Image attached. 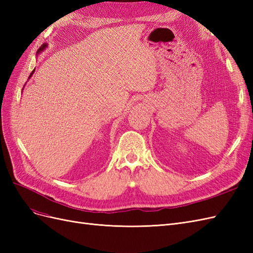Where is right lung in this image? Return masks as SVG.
Instances as JSON below:
<instances>
[{
    "label": "right lung",
    "mask_w": 253,
    "mask_h": 253,
    "mask_svg": "<svg viewBox=\"0 0 253 253\" xmlns=\"http://www.w3.org/2000/svg\"><path fill=\"white\" fill-rule=\"evenodd\" d=\"M46 47H47V44H43V45H42V46H41V47H40L39 49H38V53H39V52H41L42 50H44V49H45V48H46ZM34 72H35V70H34V71H33L32 73H30V75H29V78H30V77H32V76H33V74H34Z\"/></svg>",
    "instance_id": "right-lung-1"
}]
</instances>
